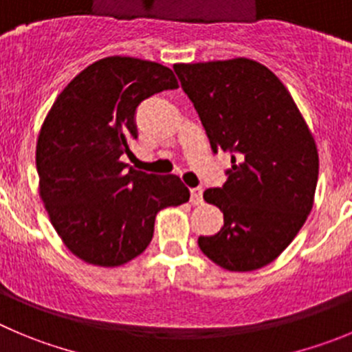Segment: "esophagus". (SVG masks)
<instances>
[{"instance_id":"esophagus-1","label":"esophagus","mask_w":352,"mask_h":352,"mask_svg":"<svg viewBox=\"0 0 352 352\" xmlns=\"http://www.w3.org/2000/svg\"><path fill=\"white\" fill-rule=\"evenodd\" d=\"M191 203L192 205H199V203H203L201 187H195V189H191Z\"/></svg>"}]
</instances>
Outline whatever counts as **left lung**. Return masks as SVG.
<instances>
[{"label":"left lung","instance_id":"left-lung-1","mask_svg":"<svg viewBox=\"0 0 352 352\" xmlns=\"http://www.w3.org/2000/svg\"><path fill=\"white\" fill-rule=\"evenodd\" d=\"M173 71L213 153L234 154L224 186L203 192L224 213V226L199 236V248L228 271L264 267L294 241L313 210L316 140L290 91L261 62L236 57L175 64Z\"/></svg>","mask_w":352,"mask_h":352}]
</instances>
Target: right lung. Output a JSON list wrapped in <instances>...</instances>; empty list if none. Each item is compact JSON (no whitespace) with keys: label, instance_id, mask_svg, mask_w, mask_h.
Segmentation results:
<instances>
[{"label":"right lung","instance_id":"1","mask_svg":"<svg viewBox=\"0 0 352 352\" xmlns=\"http://www.w3.org/2000/svg\"><path fill=\"white\" fill-rule=\"evenodd\" d=\"M179 88L172 69L135 57L100 58L57 95L39 130V198L72 255L98 267L139 257L157 212L189 201L177 175L126 170L140 102Z\"/></svg>","mask_w":352,"mask_h":352}]
</instances>
